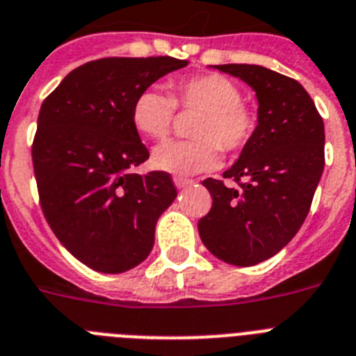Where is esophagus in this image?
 <instances>
[{"instance_id":"esophagus-1","label":"esophagus","mask_w":356,"mask_h":356,"mask_svg":"<svg viewBox=\"0 0 356 356\" xmlns=\"http://www.w3.org/2000/svg\"><path fill=\"white\" fill-rule=\"evenodd\" d=\"M173 183H175V186L181 190V188H186V186H190V184H193V181L192 179L183 177V175H175V177H173Z\"/></svg>"}]
</instances>
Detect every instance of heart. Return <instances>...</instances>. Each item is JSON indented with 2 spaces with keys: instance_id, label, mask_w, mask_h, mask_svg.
Masks as SVG:
<instances>
[{
  "instance_id": "obj_1",
  "label": "heart",
  "mask_w": 356,
  "mask_h": 356,
  "mask_svg": "<svg viewBox=\"0 0 356 356\" xmlns=\"http://www.w3.org/2000/svg\"><path fill=\"white\" fill-rule=\"evenodd\" d=\"M175 108L199 110L192 127L195 139L170 141L154 152L159 170L192 175L213 168L220 148L228 154L243 150L259 124L257 112L243 101V92L229 77L201 74L172 85V97L157 88H145L132 103L134 127L150 139H164L175 119Z\"/></svg>"
}]
</instances>
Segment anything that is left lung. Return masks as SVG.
I'll return each mask as SVG.
<instances>
[{
  "instance_id": "8db88e82",
  "label": "left lung",
  "mask_w": 356,
  "mask_h": 356,
  "mask_svg": "<svg viewBox=\"0 0 356 356\" xmlns=\"http://www.w3.org/2000/svg\"><path fill=\"white\" fill-rule=\"evenodd\" d=\"M241 77L259 101V124L241 157L222 173L235 186L204 179L211 210L199 235L217 259L253 266L295 237L324 170V121L304 86L259 65H217Z\"/></svg>"
}]
</instances>
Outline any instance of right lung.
Here are the masks:
<instances>
[{
  "instance_id": "add662e5",
  "label": "right lung",
  "mask_w": 356,
  "mask_h": 356,
  "mask_svg": "<svg viewBox=\"0 0 356 356\" xmlns=\"http://www.w3.org/2000/svg\"><path fill=\"white\" fill-rule=\"evenodd\" d=\"M186 65L170 56L95 59L41 104L32 143L41 210L59 243L92 270L141 264L177 197L170 173H134L150 154L130 112L139 92Z\"/></svg>"
}]
</instances>
